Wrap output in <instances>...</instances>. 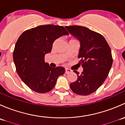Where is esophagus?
<instances>
[{
    "mask_svg": "<svg viewBox=\"0 0 125 125\" xmlns=\"http://www.w3.org/2000/svg\"><path fill=\"white\" fill-rule=\"evenodd\" d=\"M71 72H72V70H70V69H68V68L65 69V73H66V74H69V73H71Z\"/></svg>",
    "mask_w": 125,
    "mask_h": 125,
    "instance_id": "34e87169",
    "label": "esophagus"
}]
</instances>
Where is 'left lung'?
<instances>
[{"instance_id": "obj_1", "label": "left lung", "mask_w": 125, "mask_h": 125, "mask_svg": "<svg viewBox=\"0 0 125 125\" xmlns=\"http://www.w3.org/2000/svg\"><path fill=\"white\" fill-rule=\"evenodd\" d=\"M69 32L79 40L80 48L78 57L83 68L82 74L74 71L77 79L71 83L75 94L87 95L94 93L108 77L112 64L111 50L102 35L82 26H65Z\"/></svg>"}]
</instances>
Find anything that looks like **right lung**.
I'll return each instance as SVG.
<instances>
[{
  "mask_svg": "<svg viewBox=\"0 0 125 125\" xmlns=\"http://www.w3.org/2000/svg\"><path fill=\"white\" fill-rule=\"evenodd\" d=\"M66 29L53 25H40L24 31L13 52L14 63L22 81L32 91L46 93L54 87L57 78L65 72L63 67L52 68L45 62L57 39L68 35Z\"/></svg>",
  "mask_w": 125,
  "mask_h": 125,
  "instance_id": "1",
  "label": "right lung"
}]
</instances>
